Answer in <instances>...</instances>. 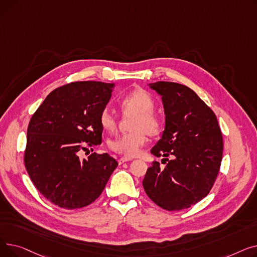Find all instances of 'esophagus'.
Instances as JSON below:
<instances>
[{
	"instance_id": "esophagus-1",
	"label": "esophagus",
	"mask_w": 257,
	"mask_h": 257,
	"mask_svg": "<svg viewBox=\"0 0 257 257\" xmlns=\"http://www.w3.org/2000/svg\"><path fill=\"white\" fill-rule=\"evenodd\" d=\"M130 160H132V159H131V158H128V157H121V158L118 159V164L121 165V164L126 163V161H130Z\"/></svg>"
}]
</instances>
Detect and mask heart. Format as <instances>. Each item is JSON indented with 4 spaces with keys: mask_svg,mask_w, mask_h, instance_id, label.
Instances as JSON below:
<instances>
[{
    "mask_svg": "<svg viewBox=\"0 0 257 257\" xmlns=\"http://www.w3.org/2000/svg\"><path fill=\"white\" fill-rule=\"evenodd\" d=\"M119 105L124 111L138 112L134 118L132 129L134 131L120 134L109 143L110 149L113 152L124 156H136L147 141L146 130L149 134H156L159 131L160 124L158 118L152 113L155 107L151 94L143 88H137L121 98ZM115 116L109 109H104L100 114V124L108 131L115 127Z\"/></svg>",
    "mask_w": 257,
    "mask_h": 257,
    "instance_id": "heart-1",
    "label": "heart"
}]
</instances>
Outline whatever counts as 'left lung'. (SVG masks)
Masks as SVG:
<instances>
[{"label": "left lung", "mask_w": 257, "mask_h": 257, "mask_svg": "<svg viewBox=\"0 0 257 257\" xmlns=\"http://www.w3.org/2000/svg\"><path fill=\"white\" fill-rule=\"evenodd\" d=\"M148 86L161 97L166 115L165 130L151 153L163 156L161 163L167 165L160 168L158 161H153L143 186L161 208L181 210L211 190L223 155L221 129L213 111L190 87L166 81Z\"/></svg>", "instance_id": "left-lung-1"}]
</instances>
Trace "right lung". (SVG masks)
<instances>
[{"label":"right lung","mask_w":257,"mask_h":257,"mask_svg":"<svg viewBox=\"0 0 257 257\" xmlns=\"http://www.w3.org/2000/svg\"><path fill=\"white\" fill-rule=\"evenodd\" d=\"M115 83L81 81L54 89L32 115L25 166L39 193L59 207L81 208L96 200L117 167L107 153L80 154L102 143L100 114Z\"/></svg>","instance_id":"1"}]
</instances>
